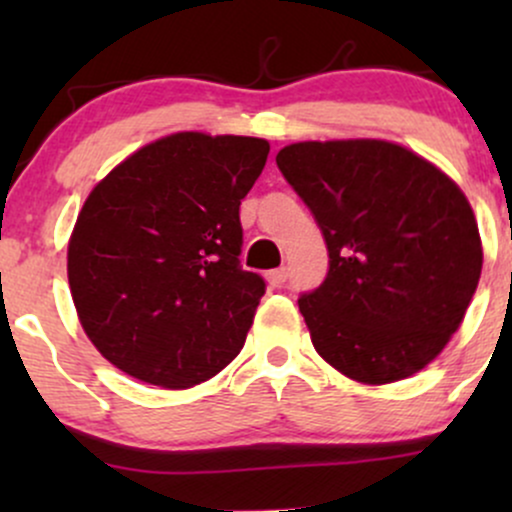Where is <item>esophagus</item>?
<instances>
[{
  "label": "esophagus",
  "instance_id": "34e87169",
  "mask_svg": "<svg viewBox=\"0 0 512 512\" xmlns=\"http://www.w3.org/2000/svg\"><path fill=\"white\" fill-rule=\"evenodd\" d=\"M267 279H269V284H272V286H284L286 279H289V272H286V267L272 269V272L267 274Z\"/></svg>",
  "mask_w": 512,
  "mask_h": 512
}]
</instances>
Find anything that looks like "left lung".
I'll return each instance as SVG.
<instances>
[{"label":"left lung","instance_id":"obj_1","mask_svg":"<svg viewBox=\"0 0 512 512\" xmlns=\"http://www.w3.org/2000/svg\"><path fill=\"white\" fill-rule=\"evenodd\" d=\"M276 166L315 216L330 269L301 293L315 351L346 378L419 373L460 327L481 276V240L460 187L378 139L284 146Z\"/></svg>","mask_w":512,"mask_h":512}]
</instances>
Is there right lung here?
Masks as SVG:
<instances>
[{
    "label": "right lung",
    "instance_id": "right-lung-1",
    "mask_svg": "<svg viewBox=\"0 0 512 512\" xmlns=\"http://www.w3.org/2000/svg\"><path fill=\"white\" fill-rule=\"evenodd\" d=\"M267 154L264 139L178 132L93 187L69 286L88 339L122 373L182 390L240 354L267 286L240 267V199Z\"/></svg>",
    "mask_w": 512,
    "mask_h": 512
}]
</instances>
